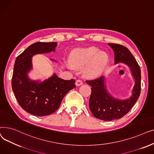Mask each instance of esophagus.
Instances as JSON below:
<instances>
[{
    "mask_svg": "<svg viewBox=\"0 0 154 154\" xmlns=\"http://www.w3.org/2000/svg\"><path fill=\"white\" fill-rule=\"evenodd\" d=\"M82 80H77V81L75 82V85H76V86H80V85H82Z\"/></svg>",
    "mask_w": 154,
    "mask_h": 154,
    "instance_id": "obj_1",
    "label": "esophagus"
}]
</instances>
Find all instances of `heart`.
Wrapping results in <instances>:
<instances>
[{"label":"heart","mask_w":154,"mask_h":154,"mask_svg":"<svg viewBox=\"0 0 154 154\" xmlns=\"http://www.w3.org/2000/svg\"><path fill=\"white\" fill-rule=\"evenodd\" d=\"M109 61L106 52L99 51L98 48L88 47L79 48L72 53L70 57L71 66L83 69L84 74L88 78H94L100 75Z\"/></svg>","instance_id":"b5f03b06"}]
</instances>
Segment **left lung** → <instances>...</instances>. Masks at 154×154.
Here are the masks:
<instances>
[{
    "label": "left lung",
    "mask_w": 154,
    "mask_h": 154,
    "mask_svg": "<svg viewBox=\"0 0 154 154\" xmlns=\"http://www.w3.org/2000/svg\"><path fill=\"white\" fill-rule=\"evenodd\" d=\"M115 55V64L122 63L130 68L135 84L130 97L120 100L112 96L108 92L103 76L93 80H87L91 85V95L89 108L93 116L102 120L111 121L122 118L129 112L140 94L141 72L140 67L134 57L127 48L117 44H108Z\"/></svg>",
    "instance_id": "1"
}]
</instances>
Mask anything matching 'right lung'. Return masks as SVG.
Instances as JSON below:
<instances>
[{
	"label": "right lung",
	"mask_w": 154,
	"mask_h": 154,
	"mask_svg": "<svg viewBox=\"0 0 154 154\" xmlns=\"http://www.w3.org/2000/svg\"><path fill=\"white\" fill-rule=\"evenodd\" d=\"M57 46L56 42L34 43L20 54L15 61L12 91L21 107L34 116L52 114L59 109L66 94L75 87L74 79L66 80L55 74L42 82L40 80H31L28 76L32 69V57L54 52Z\"/></svg>",
	"instance_id": "add662e5"
}]
</instances>
